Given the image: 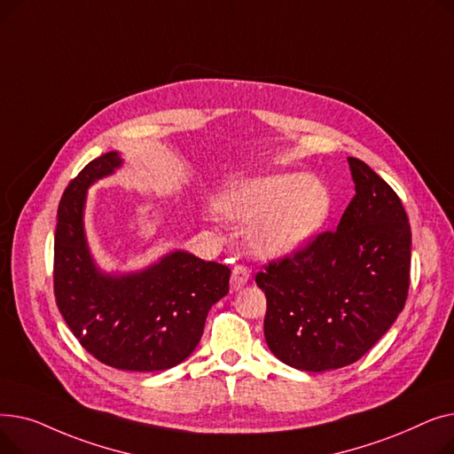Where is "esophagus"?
Instances as JSON below:
<instances>
[{
	"instance_id": "1",
	"label": "esophagus",
	"mask_w": 454,
	"mask_h": 454,
	"mask_svg": "<svg viewBox=\"0 0 454 454\" xmlns=\"http://www.w3.org/2000/svg\"><path fill=\"white\" fill-rule=\"evenodd\" d=\"M250 279V270L245 265H235L231 270V287L241 289Z\"/></svg>"
}]
</instances>
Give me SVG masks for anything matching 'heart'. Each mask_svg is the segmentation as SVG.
<instances>
[{
  "mask_svg": "<svg viewBox=\"0 0 454 454\" xmlns=\"http://www.w3.org/2000/svg\"><path fill=\"white\" fill-rule=\"evenodd\" d=\"M217 207L233 221L255 223L250 231L254 247L279 257L301 250L322 230L331 213V193L317 176L279 173L226 185Z\"/></svg>",
  "mask_w": 454,
  "mask_h": 454,
  "instance_id": "b5f03b06",
  "label": "heart"
}]
</instances>
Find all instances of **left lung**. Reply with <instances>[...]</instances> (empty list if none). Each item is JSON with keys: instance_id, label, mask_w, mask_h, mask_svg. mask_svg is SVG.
<instances>
[{"instance_id": "8db88e82", "label": "left lung", "mask_w": 454, "mask_h": 454, "mask_svg": "<svg viewBox=\"0 0 454 454\" xmlns=\"http://www.w3.org/2000/svg\"><path fill=\"white\" fill-rule=\"evenodd\" d=\"M355 197L337 231L255 276L267 296L265 339L301 372L359 361L392 327L409 294L412 233L395 191L359 158H348Z\"/></svg>"}]
</instances>
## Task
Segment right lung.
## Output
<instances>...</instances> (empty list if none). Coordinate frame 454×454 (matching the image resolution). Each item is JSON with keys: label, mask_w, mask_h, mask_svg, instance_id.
I'll return each instance as SVG.
<instances>
[{"label": "right lung", "mask_w": 454, "mask_h": 454, "mask_svg": "<svg viewBox=\"0 0 454 454\" xmlns=\"http://www.w3.org/2000/svg\"><path fill=\"white\" fill-rule=\"evenodd\" d=\"M123 165L117 151L90 161L66 187L57 213L55 298L67 327L95 359L127 372L169 370L195 351L230 269L185 250L137 272H105L84 231L88 189Z\"/></svg>", "instance_id": "add662e5"}]
</instances>
